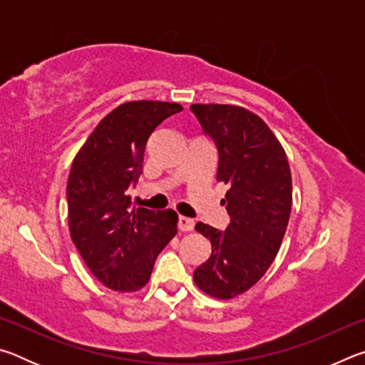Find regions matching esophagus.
<instances>
[{
    "instance_id": "1",
    "label": "esophagus",
    "mask_w": 365,
    "mask_h": 365,
    "mask_svg": "<svg viewBox=\"0 0 365 365\" xmlns=\"http://www.w3.org/2000/svg\"><path fill=\"white\" fill-rule=\"evenodd\" d=\"M195 227V220L190 219V217H185V215H180L178 217V228H180L182 232H191Z\"/></svg>"
}]
</instances>
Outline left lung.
Masks as SVG:
<instances>
[{"label":"left lung","instance_id":"1","mask_svg":"<svg viewBox=\"0 0 365 365\" xmlns=\"http://www.w3.org/2000/svg\"><path fill=\"white\" fill-rule=\"evenodd\" d=\"M219 151L217 180L228 185L225 230L197 222L212 252L196 267L197 288L232 299L256 285L274 262L292 212L293 185L287 153L261 117L233 104H191Z\"/></svg>","mask_w":365,"mask_h":365}]
</instances>
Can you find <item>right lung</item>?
I'll return each instance as SVG.
<instances>
[{
    "instance_id": "obj_1",
    "label": "right lung",
    "mask_w": 365,
    "mask_h": 365,
    "mask_svg": "<svg viewBox=\"0 0 365 365\" xmlns=\"http://www.w3.org/2000/svg\"><path fill=\"white\" fill-rule=\"evenodd\" d=\"M183 108L168 101H128L98 123L67 180V217L73 245L104 287L138 292L154 261L177 233L172 209L132 207L128 195L143 174L146 141L160 122Z\"/></svg>"
}]
</instances>
